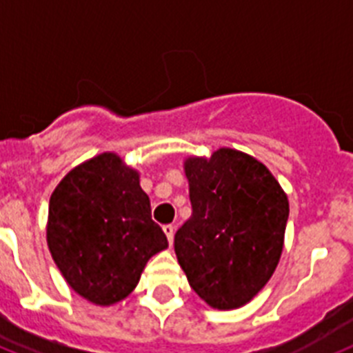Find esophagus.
Wrapping results in <instances>:
<instances>
[{
    "instance_id": "obj_1",
    "label": "esophagus",
    "mask_w": 353,
    "mask_h": 353,
    "mask_svg": "<svg viewBox=\"0 0 353 353\" xmlns=\"http://www.w3.org/2000/svg\"><path fill=\"white\" fill-rule=\"evenodd\" d=\"M164 229V234L168 236V241H170V245L173 243V236H174V227L173 225H164L162 227Z\"/></svg>"
}]
</instances>
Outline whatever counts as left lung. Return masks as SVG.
Wrapping results in <instances>:
<instances>
[{
  "label": "left lung",
  "mask_w": 353,
  "mask_h": 353,
  "mask_svg": "<svg viewBox=\"0 0 353 353\" xmlns=\"http://www.w3.org/2000/svg\"><path fill=\"white\" fill-rule=\"evenodd\" d=\"M193 214L174 234V252L194 292L218 310L249 303L283 250L288 200L254 157L220 148L183 162Z\"/></svg>",
  "instance_id": "8db88e82"
}]
</instances>
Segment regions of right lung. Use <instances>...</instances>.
I'll return each instance as SVG.
<instances>
[{"label": "right lung", "mask_w": 353, "mask_h": 353, "mask_svg": "<svg viewBox=\"0 0 353 353\" xmlns=\"http://www.w3.org/2000/svg\"><path fill=\"white\" fill-rule=\"evenodd\" d=\"M46 241L66 283L101 307L128 298L148 260L168 247L139 173L115 153L93 157L61 180Z\"/></svg>", "instance_id": "1"}]
</instances>
